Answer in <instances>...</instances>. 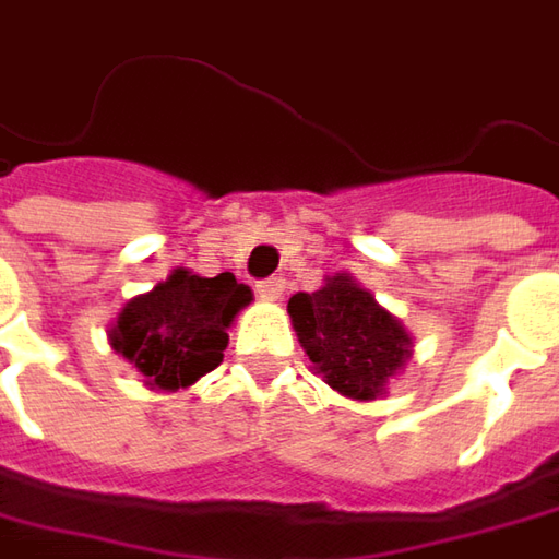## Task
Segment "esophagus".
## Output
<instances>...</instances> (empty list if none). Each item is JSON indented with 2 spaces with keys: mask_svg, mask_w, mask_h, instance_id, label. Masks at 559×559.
Segmentation results:
<instances>
[{
  "mask_svg": "<svg viewBox=\"0 0 559 559\" xmlns=\"http://www.w3.org/2000/svg\"><path fill=\"white\" fill-rule=\"evenodd\" d=\"M255 290H259V297H262V300H272V304H275V300H281V294H284V281L281 278L259 281V284H255Z\"/></svg>",
  "mask_w": 559,
  "mask_h": 559,
  "instance_id": "obj_1",
  "label": "esophagus"
}]
</instances>
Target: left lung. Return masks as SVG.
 Returning a JSON list of instances; mask_svg holds the SVG:
<instances>
[{
  "mask_svg": "<svg viewBox=\"0 0 559 559\" xmlns=\"http://www.w3.org/2000/svg\"><path fill=\"white\" fill-rule=\"evenodd\" d=\"M287 312L316 376L350 401H378L413 359V334L350 272H334Z\"/></svg>",
  "mask_w": 559,
  "mask_h": 559,
  "instance_id": "obj_1",
  "label": "left lung"
}]
</instances>
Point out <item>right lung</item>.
I'll return each mask as SVG.
<instances>
[{
  "label": "right lung",
  "mask_w": 559,
  "mask_h": 559,
  "mask_svg": "<svg viewBox=\"0 0 559 559\" xmlns=\"http://www.w3.org/2000/svg\"><path fill=\"white\" fill-rule=\"evenodd\" d=\"M250 304L253 290L237 284L231 272L203 278L190 269H171L153 290L121 306L109 344L150 391H187L225 359L228 328Z\"/></svg>",
  "instance_id": "1"
}]
</instances>
